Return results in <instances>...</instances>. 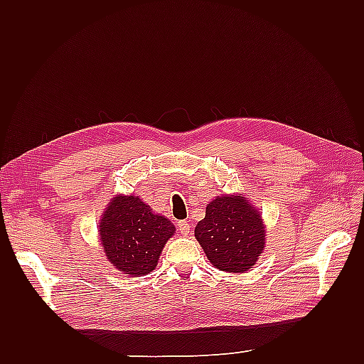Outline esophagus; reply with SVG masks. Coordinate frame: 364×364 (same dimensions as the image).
Listing matches in <instances>:
<instances>
[{
  "label": "esophagus",
  "instance_id": "esophagus-1",
  "mask_svg": "<svg viewBox=\"0 0 364 364\" xmlns=\"http://www.w3.org/2000/svg\"><path fill=\"white\" fill-rule=\"evenodd\" d=\"M178 230H180V233H181L183 236H188V235L191 233L189 222H188V220H180V222H178Z\"/></svg>",
  "mask_w": 364,
  "mask_h": 364
}]
</instances>
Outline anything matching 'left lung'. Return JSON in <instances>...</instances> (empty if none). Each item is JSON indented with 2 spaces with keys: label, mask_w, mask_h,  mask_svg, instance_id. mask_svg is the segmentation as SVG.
Wrapping results in <instances>:
<instances>
[{
  "label": "left lung",
  "mask_w": 364,
  "mask_h": 364,
  "mask_svg": "<svg viewBox=\"0 0 364 364\" xmlns=\"http://www.w3.org/2000/svg\"><path fill=\"white\" fill-rule=\"evenodd\" d=\"M194 235L211 264L223 272H247L266 247L261 211L242 194L214 197Z\"/></svg>",
  "instance_id": "1"
}]
</instances>
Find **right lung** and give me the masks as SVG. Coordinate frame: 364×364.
I'll return each mask as SVG.
<instances>
[{
  "instance_id": "add662e5",
  "label": "right lung",
  "mask_w": 364,
  "mask_h": 364,
  "mask_svg": "<svg viewBox=\"0 0 364 364\" xmlns=\"http://www.w3.org/2000/svg\"><path fill=\"white\" fill-rule=\"evenodd\" d=\"M176 228L166 215L154 213L139 196H114L98 225L106 259L129 277L156 269L162 249Z\"/></svg>"
}]
</instances>
